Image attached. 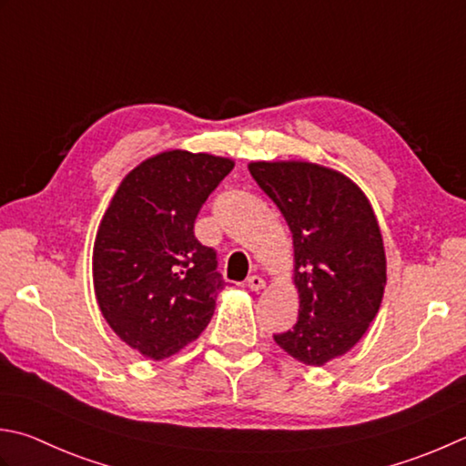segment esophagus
<instances>
[{"mask_svg": "<svg viewBox=\"0 0 466 466\" xmlns=\"http://www.w3.org/2000/svg\"><path fill=\"white\" fill-rule=\"evenodd\" d=\"M246 285H248V289H252V290H260V289H264V285H267V282H264L262 277L252 275V277L246 279Z\"/></svg>", "mask_w": 466, "mask_h": 466, "instance_id": "1", "label": "esophagus"}]
</instances>
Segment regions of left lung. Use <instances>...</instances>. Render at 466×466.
<instances>
[{"label": "left lung", "mask_w": 466, "mask_h": 466, "mask_svg": "<svg viewBox=\"0 0 466 466\" xmlns=\"http://www.w3.org/2000/svg\"><path fill=\"white\" fill-rule=\"evenodd\" d=\"M248 169L293 232L299 319L275 341L307 366H323L361 339L384 297L376 214L339 171L307 161H258Z\"/></svg>", "instance_id": "left-lung-1"}]
</instances>
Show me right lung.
Returning <instances> with one entry per match:
<instances>
[{
	"instance_id": "right-lung-1",
	"label": "right lung",
	"mask_w": 466,
	"mask_h": 466,
	"mask_svg": "<svg viewBox=\"0 0 466 466\" xmlns=\"http://www.w3.org/2000/svg\"><path fill=\"white\" fill-rule=\"evenodd\" d=\"M232 167L208 153H159L123 179L103 216L93 252L98 307L145 358L159 361L184 350L214 315L226 280L194 224Z\"/></svg>"
}]
</instances>
